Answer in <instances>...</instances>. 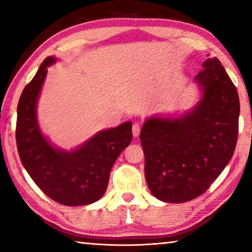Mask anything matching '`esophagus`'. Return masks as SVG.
Segmentation results:
<instances>
[{
  "instance_id": "34e87169",
  "label": "esophagus",
  "mask_w": 252,
  "mask_h": 252,
  "mask_svg": "<svg viewBox=\"0 0 252 252\" xmlns=\"http://www.w3.org/2000/svg\"><path fill=\"white\" fill-rule=\"evenodd\" d=\"M140 130H141V127H140L139 123H133V126H132V134H133L134 138L140 134Z\"/></svg>"
}]
</instances>
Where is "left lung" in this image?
Segmentation results:
<instances>
[{
	"label": "left lung",
	"instance_id": "left-lung-1",
	"mask_svg": "<svg viewBox=\"0 0 252 252\" xmlns=\"http://www.w3.org/2000/svg\"><path fill=\"white\" fill-rule=\"evenodd\" d=\"M202 66L194 76L199 103L177 118H149L140 133L148 187L161 201L187 202L206 192L236 149L237 89L217 58Z\"/></svg>",
	"mask_w": 252,
	"mask_h": 252
}]
</instances>
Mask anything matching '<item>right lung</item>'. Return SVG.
<instances>
[{
    "label": "right lung",
    "instance_id": "add662e5",
    "mask_svg": "<svg viewBox=\"0 0 252 252\" xmlns=\"http://www.w3.org/2000/svg\"><path fill=\"white\" fill-rule=\"evenodd\" d=\"M55 61L46 58L21 94L16 146L23 167L49 198L64 206H85L104 194L112 165L132 140V123L100 131L75 150L54 148L40 130L36 104L48 66Z\"/></svg>",
    "mask_w": 252,
    "mask_h": 252
}]
</instances>
